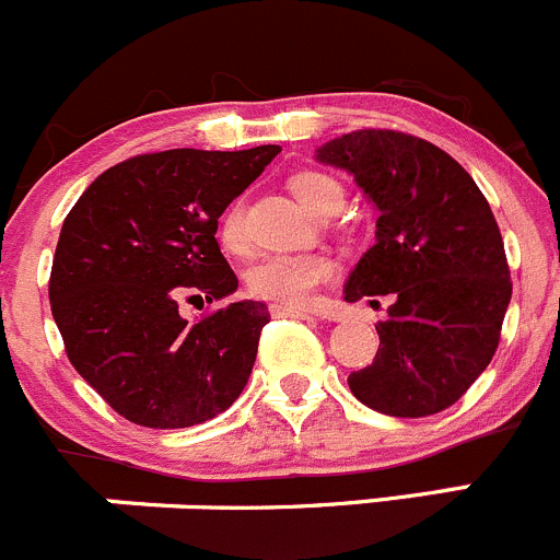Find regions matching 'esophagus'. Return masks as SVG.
Segmentation results:
<instances>
[{"label": "esophagus", "mask_w": 560, "mask_h": 560, "mask_svg": "<svg viewBox=\"0 0 560 560\" xmlns=\"http://www.w3.org/2000/svg\"><path fill=\"white\" fill-rule=\"evenodd\" d=\"M269 313H272L275 318H313L310 310L288 307V304H269Z\"/></svg>", "instance_id": "1"}]
</instances>
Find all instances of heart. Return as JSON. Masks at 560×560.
<instances>
[{
    "instance_id": "heart-1",
    "label": "heart",
    "mask_w": 560,
    "mask_h": 560,
    "mask_svg": "<svg viewBox=\"0 0 560 560\" xmlns=\"http://www.w3.org/2000/svg\"><path fill=\"white\" fill-rule=\"evenodd\" d=\"M291 192L304 209L313 214L326 212L331 203H342V187L337 179L320 171H302L291 176ZM218 240L225 250L240 253L245 247L242 234V201L225 207L218 223ZM335 264L318 253H299V256H264L247 269L245 285L253 296L267 302L288 304V307H307L313 304L315 291L329 282Z\"/></svg>"
}]
</instances>
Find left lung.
<instances>
[{
	"label": "left lung",
	"mask_w": 560,
	"mask_h": 560,
	"mask_svg": "<svg viewBox=\"0 0 560 560\" xmlns=\"http://www.w3.org/2000/svg\"><path fill=\"white\" fill-rule=\"evenodd\" d=\"M378 207L375 245L346 299L386 296L373 364L348 375L373 411L417 419L455 406L485 373L512 299L492 209L455 158L400 130H353L318 149Z\"/></svg>",
	"instance_id": "1"
}]
</instances>
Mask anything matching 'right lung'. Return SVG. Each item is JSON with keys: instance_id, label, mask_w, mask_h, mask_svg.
Wrapping results in <instances>:
<instances>
[{"instance_id": "add662e5", "label": "right lung", "mask_w": 560, "mask_h": 560, "mask_svg": "<svg viewBox=\"0 0 560 560\" xmlns=\"http://www.w3.org/2000/svg\"><path fill=\"white\" fill-rule=\"evenodd\" d=\"M280 147L168 149L100 174L62 223L48 299L81 378L132 424L192 428L240 397L256 362L264 302H231L196 324L182 302L236 291L218 218Z\"/></svg>"}]
</instances>
